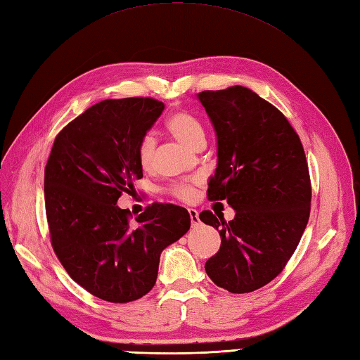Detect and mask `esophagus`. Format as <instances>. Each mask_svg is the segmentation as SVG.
<instances>
[{
    "label": "esophagus",
    "mask_w": 360,
    "mask_h": 360,
    "mask_svg": "<svg viewBox=\"0 0 360 360\" xmlns=\"http://www.w3.org/2000/svg\"><path fill=\"white\" fill-rule=\"evenodd\" d=\"M188 212H189V217H191V225L197 226L198 223H200V219H198V211L191 207V210H188Z\"/></svg>",
    "instance_id": "1"
}]
</instances>
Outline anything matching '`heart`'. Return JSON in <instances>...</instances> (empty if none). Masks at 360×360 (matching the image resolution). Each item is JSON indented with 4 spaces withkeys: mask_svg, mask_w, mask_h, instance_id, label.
<instances>
[{
    "mask_svg": "<svg viewBox=\"0 0 360 360\" xmlns=\"http://www.w3.org/2000/svg\"><path fill=\"white\" fill-rule=\"evenodd\" d=\"M166 129L175 140H179L181 145L193 149L198 141H205V127L200 120L186 110H179L174 112L166 120ZM155 150V140L153 135H145L141 139L139 146V160L143 167H148L153 163ZM174 194L181 200L191 202L195 197V191L189 185H180L174 188Z\"/></svg>",
    "mask_w": 360,
    "mask_h": 360,
    "instance_id": "1",
    "label": "heart"
}]
</instances>
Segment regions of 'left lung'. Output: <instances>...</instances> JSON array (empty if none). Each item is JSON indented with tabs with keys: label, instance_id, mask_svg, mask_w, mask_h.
<instances>
[{
	"label": "left lung",
	"instance_id": "8db88e82",
	"mask_svg": "<svg viewBox=\"0 0 360 360\" xmlns=\"http://www.w3.org/2000/svg\"><path fill=\"white\" fill-rule=\"evenodd\" d=\"M217 135L210 200H226L231 221L211 211L200 220L219 231V252L206 262L211 281L251 292L282 273L307 228L311 183L305 150L285 115L243 86L197 94Z\"/></svg>",
	"mask_w": 360,
	"mask_h": 360
}]
</instances>
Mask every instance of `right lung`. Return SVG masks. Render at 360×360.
I'll return each instance as SVG.
<instances>
[{"label":"right lung","instance_id":"add662e5","mask_svg":"<svg viewBox=\"0 0 360 360\" xmlns=\"http://www.w3.org/2000/svg\"><path fill=\"white\" fill-rule=\"evenodd\" d=\"M154 98L105 100L86 109L53 141L44 202L55 254L95 297L127 303L155 285L160 254L191 226L185 207L154 203L131 221L120 195L143 177L141 139L162 115Z\"/></svg>","mask_w":360,"mask_h":360}]
</instances>
